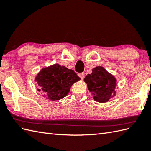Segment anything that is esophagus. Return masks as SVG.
<instances>
[{"mask_svg":"<svg viewBox=\"0 0 151 151\" xmlns=\"http://www.w3.org/2000/svg\"><path fill=\"white\" fill-rule=\"evenodd\" d=\"M78 76H79L80 78H81L82 80H83V79L84 78V77H85V73H79V74H78Z\"/></svg>","mask_w":151,"mask_h":151,"instance_id":"1","label":"esophagus"}]
</instances>
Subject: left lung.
<instances>
[{"label":"left lung","instance_id":"left-lung-1","mask_svg":"<svg viewBox=\"0 0 151 151\" xmlns=\"http://www.w3.org/2000/svg\"><path fill=\"white\" fill-rule=\"evenodd\" d=\"M84 81L95 101L106 102L115 93L116 79L104 67L99 66L93 69L91 74L86 76Z\"/></svg>","mask_w":151,"mask_h":151}]
</instances>
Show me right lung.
I'll return each mask as SVG.
<instances>
[{"label": "right lung", "mask_w": 151, "mask_h": 151, "mask_svg": "<svg viewBox=\"0 0 151 151\" xmlns=\"http://www.w3.org/2000/svg\"><path fill=\"white\" fill-rule=\"evenodd\" d=\"M80 79L73 70L54 64L41 70L35 81L48 99L58 101L65 97L72 85Z\"/></svg>", "instance_id": "1"}]
</instances>
